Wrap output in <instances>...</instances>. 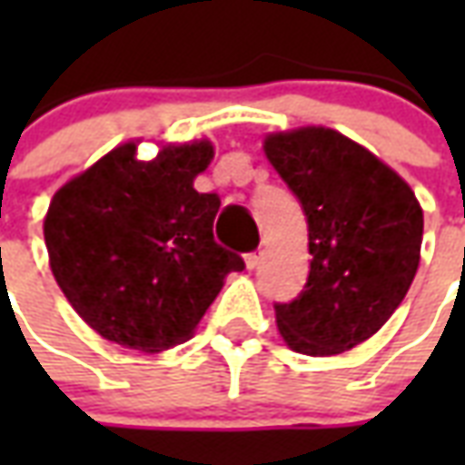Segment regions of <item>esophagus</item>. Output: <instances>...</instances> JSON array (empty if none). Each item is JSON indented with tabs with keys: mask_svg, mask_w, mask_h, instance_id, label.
I'll list each match as a JSON object with an SVG mask.
<instances>
[{
	"mask_svg": "<svg viewBox=\"0 0 465 465\" xmlns=\"http://www.w3.org/2000/svg\"><path fill=\"white\" fill-rule=\"evenodd\" d=\"M262 259H263V252H262V249H259V252L246 253V266H249V269H256V266L262 263Z\"/></svg>",
	"mask_w": 465,
	"mask_h": 465,
	"instance_id": "obj_1",
	"label": "esophagus"
}]
</instances>
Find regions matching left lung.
<instances>
[{
  "mask_svg": "<svg viewBox=\"0 0 465 465\" xmlns=\"http://www.w3.org/2000/svg\"><path fill=\"white\" fill-rule=\"evenodd\" d=\"M263 152L302 202L312 269L303 292L276 303L289 349L333 356L371 339L416 276L423 212L399 173L326 126L269 134Z\"/></svg>",
  "mask_w": 465,
  "mask_h": 465,
  "instance_id": "left-lung-1",
  "label": "left lung"
}]
</instances>
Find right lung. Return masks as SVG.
Masks as SVG:
<instances>
[{
	"mask_svg": "<svg viewBox=\"0 0 465 465\" xmlns=\"http://www.w3.org/2000/svg\"><path fill=\"white\" fill-rule=\"evenodd\" d=\"M213 159L209 142L163 146L153 162L122 143L66 182L49 203V266L74 312L126 349L183 343L243 259L213 242L216 193L193 179Z\"/></svg>",
	"mask_w": 465,
	"mask_h": 465,
	"instance_id": "obj_1",
	"label": "right lung"
}]
</instances>
